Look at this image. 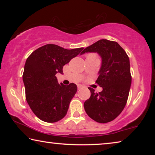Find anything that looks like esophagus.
I'll use <instances>...</instances> for the list:
<instances>
[{
    "label": "esophagus",
    "mask_w": 155,
    "mask_h": 155,
    "mask_svg": "<svg viewBox=\"0 0 155 155\" xmlns=\"http://www.w3.org/2000/svg\"><path fill=\"white\" fill-rule=\"evenodd\" d=\"M77 87H78V90H81V89L83 88V86L81 85H78Z\"/></svg>",
    "instance_id": "esophagus-1"
}]
</instances>
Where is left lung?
<instances>
[{
	"mask_svg": "<svg viewBox=\"0 0 155 155\" xmlns=\"http://www.w3.org/2000/svg\"><path fill=\"white\" fill-rule=\"evenodd\" d=\"M96 52L101 57V66L96 83L103 91L95 93L84 103L85 112L94 121L107 123L121 114L127 104L131 85L129 58L118 43L100 40L81 52Z\"/></svg>",
	"mask_w": 155,
	"mask_h": 155,
	"instance_id": "obj_1",
	"label": "left lung"
}]
</instances>
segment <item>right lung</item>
Wrapping results in <instances>:
<instances>
[{
  "label": "right lung",
  "mask_w": 155,
  "mask_h": 155,
  "mask_svg": "<svg viewBox=\"0 0 155 155\" xmlns=\"http://www.w3.org/2000/svg\"><path fill=\"white\" fill-rule=\"evenodd\" d=\"M83 49L68 50L55 44H46L33 51L27 58L22 75L26 99L39 119L52 123L66 115L77 86L74 83L59 84L56 74H64V65Z\"/></svg>",
  "instance_id": "1"
}]
</instances>
